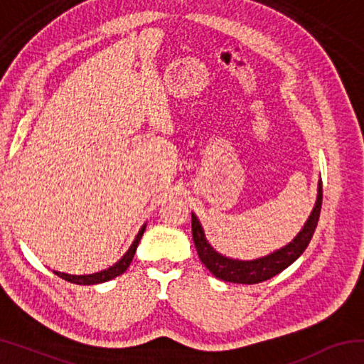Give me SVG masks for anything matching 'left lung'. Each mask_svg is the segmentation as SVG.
I'll return each mask as SVG.
<instances>
[{
    "instance_id": "1",
    "label": "left lung",
    "mask_w": 364,
    "mask_h": 364,
    "mask_svg": "<svg viewBox=\"0 0 364 364\" xmlns=\"http://www.w3.org/2000/svg\"><path fill=\"white\" fill-rule=\"evenodd\" d=\"M321 202L323 184L319 183L316 205L313 208L304 230L299 232V236L295 237L291 244L286 245L284 249L254 262H237L218 255L217 252L207 244L204 231H202V228L199 225V220L193 215V239L197 249V255H199L200 262L205 264V268L218 279H223L228 282H237V284H258V282L267 281L269 278H273V276L279 274L282 269H286L289 264H292L301 254H304L318 226L319 213H321Z\"/></svg>"
}]
</instances>
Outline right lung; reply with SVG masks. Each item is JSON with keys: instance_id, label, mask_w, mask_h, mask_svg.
Masks as SVG:
<instances>
[{"instance_id": "obj_1", "label": "right lung", "mask_w": 364, "mask_h": 364, "mask_svg": "<svg viewBox=\"0 0 364 364\" xmlns=\"http://www.w3.org/2000/svg\"><path fill=\"white\" fill-rule=\"evenodd\" d=\"M146 230V226L141 228V231L138 232L136 239H134V242L132 244L130 250L127 252L125 255H123L122 260L119 263H115L114 267H110L109 269H104L101 273H96V274H88V276H70V274H64V273H58V271H54L59 278H63L69 282H73V284H83V286H91V284H100V282H106L109 279H114L117 276H120L122 273H125L127 268L130 267V263L134 257V252H136L138 244L141 241V236H143V232Z\"/></svg>"}]
</instances>
